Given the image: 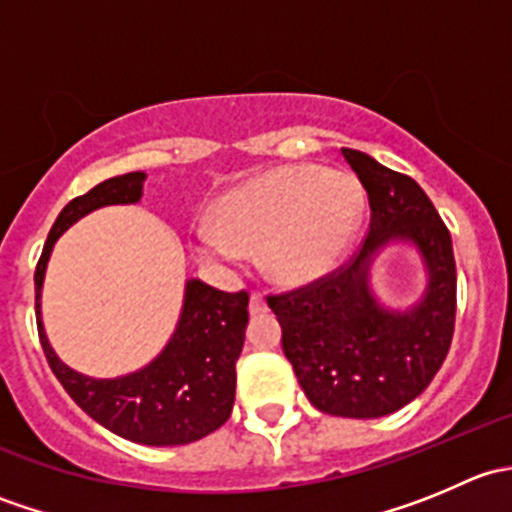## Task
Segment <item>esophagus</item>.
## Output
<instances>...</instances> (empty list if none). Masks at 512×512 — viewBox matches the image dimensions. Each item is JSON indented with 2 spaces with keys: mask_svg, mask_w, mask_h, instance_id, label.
I'll return each mask as SVG.
<instances>
[{
  "mask_svg": "<svg viewBox=\"0 0 512 512\" xmlns=\"http://www.w3.org/2000/svg\"><path fill=\"white\" fill-rule=\"evenodd\" d=\"M267 309L265 297L260 292H252L250 294V314H262Z\"/></svg>",
  "mask_w": 512,
  "mask_h": 512,
  "instance_id": "34e87169",
  "label": "esophagus"
}]
</instances>
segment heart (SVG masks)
<instances>
[{
    "label": "heart",
    "instance_id": "b5f03b06",
    "mask_svg": "<svg viewBox=\"0 0 512 512\" xmlns=\"http://www.w3.org/2000/svg\"><path fill=\"white\" fill-rule=\"evenodd\" d=\"M364 190L347 170L287 165L223 195L215 223L193 232L203 260L232 267L265 247V267L280 282H304L334 270L352 247Z\"/></svg>",
    "mask_w": 512,
    "mask_h": 512
}]
</instances>
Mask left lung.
Segmentation results:
<instances>
[{"label":"left lung","instance_id":"obj_1","mask_svg":"<svg viewBox=\"0 0 512 512\" xmlns=\"http://www.w3.org/2000/svg\"><path fill=\"white\" fill-rule=\"evenodd\" d=\"M342 156L369 195V235L334 275L267 297L282 349L314 409L381 418L423 394L446 359L456 322V260L448 227L421 185L354 148ZM389 244L417 252L427 287L406 310L370 285L373 260Z\"/></svg>","mask_w":512,"mask_h":512}]
</instances>
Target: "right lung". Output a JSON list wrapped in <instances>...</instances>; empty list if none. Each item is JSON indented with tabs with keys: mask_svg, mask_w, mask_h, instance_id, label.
<instances>
[{
	"mask_svg": "<svg viewBox=\"0 0 512 512\" xmlns=\"http://www.w3.org/2000/svg\"><path fill=\"white\" fill-rule=\"evenodd\" d=\"M146 173L116 175L71 200L56 218L36 265V324L46 361L66 394L96 423L143 446H185L218 431L235 404V361L247 329V292H220L200 280L185 282L183 307L173 334L146 366L131 374L96 379L59 359L41 319V292L56 240L89 213L106 205H136Z\"/></svg>",
	"mask_w": 512,
	"mask_h": 512,
	"instance_id": "right-lung-1",
	"label": "right lung"
}]
</instances>
